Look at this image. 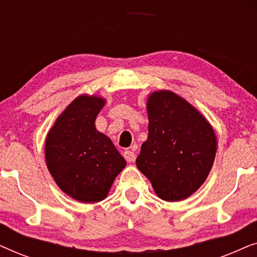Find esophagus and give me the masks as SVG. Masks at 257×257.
Masks as SVG:
<instances>
[{"mask_svg":"<svg viewBox=\"0 0 257 257\" xmlns=\"http://www.w3.org/2000/svg\"><path fill=\"white\" fill-rule=\"evenodd\" d=\"M124 158L126 159L127 163H133L136 159V154L135 152H132V151H125L124 152Z\"/></svg>","mask_w":257,"mask_h":257,"instance_id":"1","label":"esophagus"}]
</instances>
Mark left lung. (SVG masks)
<instances>
[{"label": "left lung", "instance_id": "8db88e82", "mask_svg": "<svg viewBox=\"0 0 257 257\" xmlns=\"http://www.w3.org/2000/svg\"><path fill=\"white\" fill-rule=\"evenodd\" d=\"M149 137L136 164L165 201H181L206 181L215 159V132L201 112L171 90L147 98Z\"/></svg>", "mask_w": 257, "mask_h": 257}]
</instances>
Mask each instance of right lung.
I'll return each mask as SVG.
<instances>
[{
	"label": "right lung",
	"mask_w": 257,
	"mask_h": 257,
	"mask_svg": "<svg viewBox=\"0 0 257 257\" xmlns=\"http://www.w3.org/2000/svg\"><path fill=\"white\" fill-rule=\"evenodd\" d=\"M106 99L80 94L58 115L45 138V161L59 188L72 199L93 203L106 198L126 161L113 143L97 131Z\"/></svg>",
	"instance_id": "1"
}]
</instances>
